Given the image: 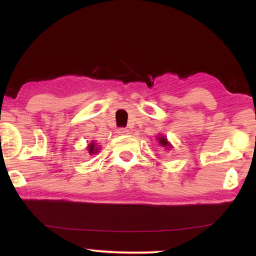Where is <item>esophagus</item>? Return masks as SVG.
Listing matches in <instances>:
<instances>
[{
	"label": "esophagus",
	"mask_w": 256,
	"mask_h": 256,
	"mask_svg": "<svg viewBox=\"0 0 256 256\" xmlns=\"http://www.w3.org/2000/svg\"><path fill=\"white\" fill-rule=\"evenodd\" d=\"M128 129L127 128H120V129H118V135H126V134H128Z\"/></svg>",
	"instance_id": "obj_1"
}]
</instances>
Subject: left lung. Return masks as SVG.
I'll return each instance as SVG.
<instances>
[{
	"label": "left lung",
	"instance_id": "left-lung-1",
	"mask_svg": "<svg viewBox=\"0 0 256 256\" xmlns=\"http://www.w3.org/2000/svg\"><path fill=\"white\" fill-rule=\"evenodd\" d=\"M156 140L157 141H158V144L160 146H163L164 149L166 150H170L171 148H172V146H171V143L168 141V138H166V136H164V135H157L156 136Z\"/></svg>",
	"mask_w": 256,
	"mask_h": 256
}]
</instances>
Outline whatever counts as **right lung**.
Returning a JSON list of instances; mask_svg holds the SVG:
<instances>
[{
    "label": "right lung",
    "mask_w": 256,
    "mask_h": 256,
    "mask_svg": "<svg viewBox=\"0 0 256 256\" xmlns=\"http://www.w3.org/2000/svg\"><path fill=\"white\" fill-rule=\"evenodd\" d=\"M87 152H88V154L90 155H93V154H96L98 152H99L100 150V148H98V146H96V143L94 142V141H92L90 143L88 146H87Z\"/></svg>",
    "instance_id": "right-lung-1"
}]
</instances>
